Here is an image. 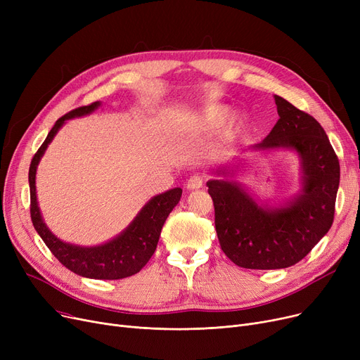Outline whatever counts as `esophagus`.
I'll use <instances>...</instances> for the list:
<instances>
[{
	"mask_svg": "<svg viewBox=\"0 0 360 360\" xmlns=\"http://www.w3.org/2000/svg\"><path fill=\"white\" fill-rule=\"evenodd\" d=\"M204 184V179L201 175H193L190 179L186 181V188L188 190H198V188H201Z\"/></svg>",
	"mask_w": 360,
	"mask_h": 360,
	"instance_id": "obj_1",
	"label": "esophagus"
}]
</instances>
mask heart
Wrapping results in <instances>:
<instances>
[{
  "mask_svg": "<svg viewBox=\"0 0 360 360\" xmlns=\"http://www.w3.org/2000/svg\"><path fill=\"white\" fill-rule=\"evenodd\" d=\"M231 117V109L224 105H213L207 108L201 117V124L205 129H216L226 124Z\"/></svg>",
  "mask_w": 360,
  "mask_h": 360,
  "instance_id": "obj_1",
  "label": "heart"
}]
</instances>
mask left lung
<instances>
[{
	"label": "left lung",
	"instance_id": "left-lung-1",
	"mask_svg": "<svg viewBox=\"0 0 360 360\" xmlns=\"http://www.w3.org/2000/svg\"><path fill=\"white\" fill-rule=\"evenodd\" d=\"M274 101L280 118L252 148L296 150L304 170L302 193L286 207L264 209L235 182H207L223 252L251 270L288 269L305 258L331 228L340 184L338 158L324 128L277 94Z\"/></svg>",
	"mask_w": 360,
	"mask_h": 360
}]
</instances>
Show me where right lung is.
<instances>
[{"label": "right lung", "mask_w": 360, "mask_h": 360, "mask_svg": "<svg viewBox=\"0 0 360 360\" xmlns=\"http://www.w3.org/2000/svg\"><path fill=\"white\" fill-rule=\"evenodd\" d=\"M101 103L93 102L87 106H80L70 110L55 122L49 131L44 144L36 151L30 167H29V185H30V217L36 232L39 233L53 257L58 259L64 267L72 273L98 280H118L125 278L139 273L151 255L155 254L159 236L163 228V223L167 219L169 213L179 202L182 190L174 188L163 194L151 198L139 213L128 228L115 239L106 242L101 247L82 248L75 245L65 243L60 240L42 220L39 207L36 201V167L41 158L44 156L48 144L52 141L56 132L63 127V124L74 117H83L93 112Z\"/></svg>", "instance_id": "obj_1"}]
</instances>
